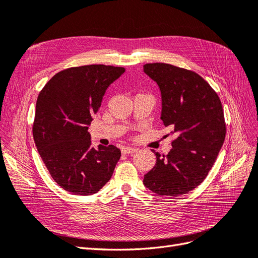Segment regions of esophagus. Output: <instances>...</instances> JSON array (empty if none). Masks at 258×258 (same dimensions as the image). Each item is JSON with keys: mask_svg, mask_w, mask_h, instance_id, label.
<instances>
[{"mask_svg": "<svg viewBox=\"0 0 258 258\" xmlns=\"http://www.w3.org/2000/svg\"><path fill=\"white\" fill-rule=\"evenodd\" d=\"M137 150H138L137 148H133V147H123V148H122V153L130 154V153L136 152Z\"/></svg>", "mask_w": 258, "mask_h": 258, "instance_id": "34e87169", "label": "esophagus"}]
</instances>
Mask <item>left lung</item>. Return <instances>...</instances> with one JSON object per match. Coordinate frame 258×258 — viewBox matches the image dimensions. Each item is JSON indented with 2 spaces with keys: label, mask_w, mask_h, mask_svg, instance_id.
Segmentation results:
<instances>
[{
  "label": "left lung",
  "mask_w": 258,
  "mask_h": 258,
  "mask_svg": "<svg viewBox=\"0 0 258 258\" xmlns=\"http://www.w3.org/2000/svg\"><path fill=\"white\" fill-rule=\"evenodd\" d=\"M158 83L161 120L178 137L171 151L144 177V185L159 196L177 197L197 188L207 177L226 136L224 109L217 93L198 73L163 62L144 64Z\"/></svg>",
  "instance_id": "left-lung-1"
}]
</instances>
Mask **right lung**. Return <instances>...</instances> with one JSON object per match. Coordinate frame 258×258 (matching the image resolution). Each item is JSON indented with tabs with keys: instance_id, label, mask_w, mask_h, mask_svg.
<instances>
[{
	"instance_id": "right-lung-1",
	"label": "right lung",
	"mask_w": 258,
	"mask_h": 258,
	"mask_svg": "<svg viewBox=\"0 0 258 258\" xmlns=\"http://www.w3.org/2000/svg\"><path fill=\"white\" fill-rule=\"evenodd\" d=\"M124 71L106 64L68 68L56 73L39 94L34 143L51 177L68 192L96 194L121 158L113 145L94 148L87 130L108 86Z\"/></svg>"
}]
</instances>
